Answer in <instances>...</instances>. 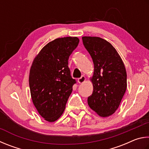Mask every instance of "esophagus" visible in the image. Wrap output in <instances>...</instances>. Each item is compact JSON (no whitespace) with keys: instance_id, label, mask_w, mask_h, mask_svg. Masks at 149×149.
Masks as SVG:
<instances>
[{"instance_id":"34e87169","label":"esophagus","mask_w":149,"mask_h":149,"mask_svg":"<svg viewBox=\"0 0 149 149\" xmlns=\"http://www.w3.org/2000/svg\"><path fill=\"white\" fill-rule=\"evenodd\" d=\"M85 81H86V77L84 76H82L81 77L78 79V82H79V84H82V83L84 82Z\"/></svg>"}]
</instances>
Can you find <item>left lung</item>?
<instances>
[{
  "label": "left lung",
  "instance_id": "left-lung-1",
  "mask_svg": "<svg viewBox=\"0 0 149 149\" xmlns=\"http://www.w3.org/2000/svg\"><path fill=\"white\" fill-rule=\"evenodd\" d=\"M82 38L94 65L91 79L93 91L88 97V104L98 115L109 116L118 108L126 92V68L116 49L109 42L97 36Z\"/></svg>",
  "mask_w": 149,
  "mask_h": 149
}]
</instances>
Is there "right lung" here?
Returning <instances> with one entry per match:
<instances>
[{"label":"right lung","mask_w":149,"mask_h":149,"mask_svg":"<svg viewBox=\"0 0 149 149\" xmlns=\"http://www.w3.org/2000/svg\"><path fill=\"white\" fill-rule=\"evenodd\" d=\"M79 43L77 37H63L49 42L33 60L29 88L34 105L46 121L57 120L66 106L76 83L70 76L68 60Z\"/></svg>","instance_id":"add662e5"}]
</instances>
